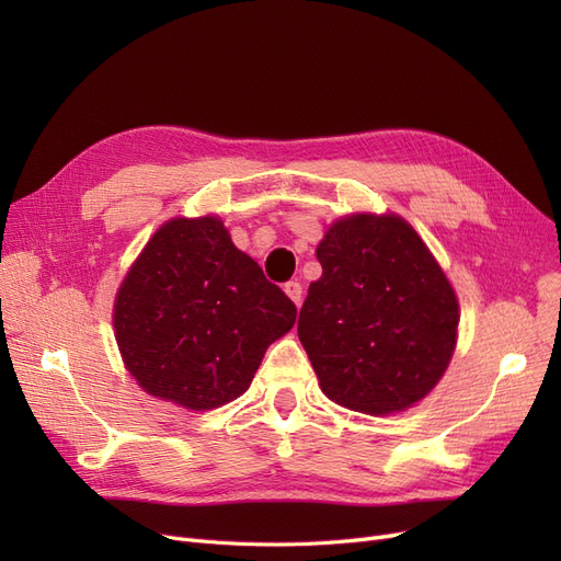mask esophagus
Listing matches in <instances>:
<instances>
[{
	"label": "esophagus",
	"mask_w": 561,
	"mask_h": 561,
	"mask_svg": "<svg viewBox=\"0 0 561 561\" xmlns=\"http://www.w3.org/2000/svg\"><path fill=\"white\" fill-rule=\"evenodd\" d=\"M283 290H285V295L290 297L297 307L301 304V283L299 280H290V283H285L283 285Z\"/></svg>",
	"instance_id": "1"
}]
</instances>
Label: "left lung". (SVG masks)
Wrapping results in <instances>:
<instances>
[{
    "instance_id": "1",
    "label": "left lung",
    "mask_w": 561,
    "mask_h": 561,
    "mask_svg": "<svg viewBox=\"0 0 561 561\" xmlns=\"http://www.w3.org/2000/svg\"><path fill=\"white\" fill-rule=\"evenodd\" d=\"M297 334L336 404L393 414L426 398L451 360L456 295L416 231L396 215L339 219L320 241Z\"/></svg>"
}]
</instances>
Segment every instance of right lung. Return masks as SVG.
I'll return each mask as SVG.
<instances>
[{
    "label": "right lung",
    "instance_id": "add662e5",
    "mask_svg": "<svg viewBox=\"0 0 561 561\" xmlns=\"http://www.w3.org/2000/svg\"><path fill=\"white\" fill-rule=\"evenodd\" d=\"M297 307L217 217L173 219L147 243L114 304L130 375L149 396L213 410L250 386Z\"/></svg>",
    "mask_w": 561,
    "mask_h": 561
}]
</instances>
